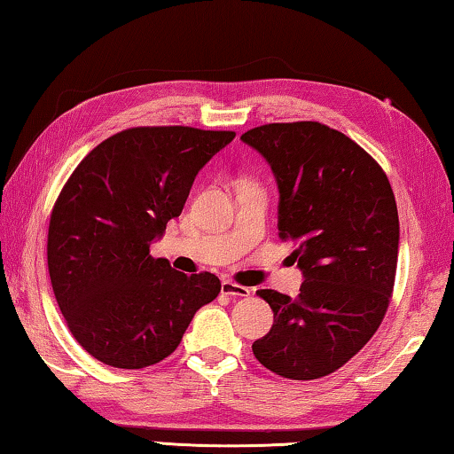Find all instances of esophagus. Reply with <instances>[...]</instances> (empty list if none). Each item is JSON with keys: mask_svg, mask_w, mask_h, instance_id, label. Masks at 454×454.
<instances>
[{"mask_svg": "<svg viewBox=\"0 0 454 454\" xmlns=\"http://www.w3.org/2000/svg\"><path fill=\"white\" fill-rule=\"evenodd\" d=\"M222 293H224L226 297L242 299V297H248L250 289H247V286H242V285H236V283H232V280H224V283H222Z\"/></svg>", "mask_w": 454, "mask_h": 454, "instance_id": "obj_1", "label": "esophagus"}]
</instances>
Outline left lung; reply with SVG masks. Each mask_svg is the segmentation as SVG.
<instances>
[{
	"mask_svg": "<svg viewBox=\"0 0 454 454\" xmlns=\"http://www.w3.org/2000/svg\"><path fill=\"white\" fill-rule=\"evenodd\" d=\"M240 139L278 188V239L303 272L297 299L261 289L275 323L253 343L258 362L291 380L348 364L382 323L394 289L400 224L384 169L343 133L315 121L270 123Z\"/></svg>",
	"mask_w": 454,
	"mask_h": 454,
	"instance_id": "1",
	"label": "left lung"
}]
</instances>
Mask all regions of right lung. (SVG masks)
Listing matches in <instances>:
<instances>
[{
	"mask_svg": "<svg viewBox=\"0 0 454 454\" xmlns=\"http://www.w3.org/2000/svg\"><path fill=\"white\" fill-rule=\"evenodd\" d=\"M234 137L135 127L72 171L50 215L48 270L70 333L98 362L123 370L161 362L198 309L218 297V277L184 275L149 247L182 214L198 171Z\"/></svg>",
	"mask_w": 454,
	"mask_h": 454,
	"instance_id": "1",
	"label": "right lung"
}]
</instances>
